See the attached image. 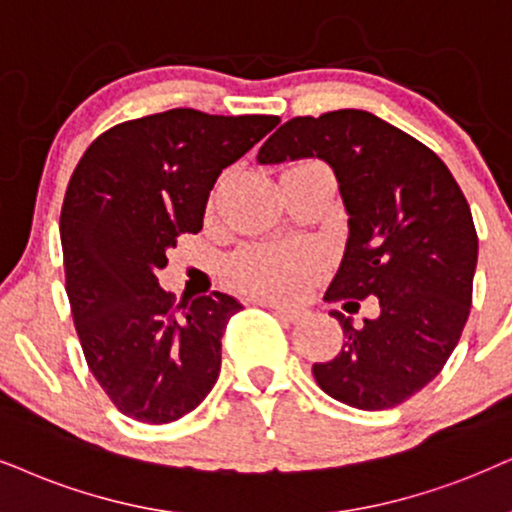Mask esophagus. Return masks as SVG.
<instances>
[{
	"label": "esophagus",
	"mask_w": 512,
	"mask_h": 512,
	"mask_svg": "<svg viewBox=\"0 0 512 512\" xmlns=\"http://www.w3.org/2000/svg\"><path fill=\"white\" fill-rule=\"evenodd\" d=\"M262 304H264V307L274 309V314H276V316H281L283 321L297 323V321H300L302 316H304L302 309H297V307H281V304H274V302H267V300H262Z\"/></svg>",
	"instance_id": "1"
}]
</instances>
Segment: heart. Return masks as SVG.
<instances>
[{
    "label": "heart",
    "mask_w": 512,
    "mask_h": 512,
    "mask_svg": "<svg viewBox=\"0 0 512 512\" xmlns=\"http://www.w3.org/2000/svg\"><path fill=\"white\" fill-rule=\"evenodd\" d=\"M321 167L319 163H304ZM314 252L297 245H252L231 260V271L252 293L264 297H288L300 290L314 274Z\"/></svg>",
    "instance_id": "1"
}]
</instances>
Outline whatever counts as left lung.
I'll use <instances>...</instances> for the list:
<instances>
[{
  "label": "left lung",
  "instance_id": "left-lung-1",
  "mask_svg": "<svg viewBox=\"0 0 512 512\" xmlns=\"http://www.w3.org/2000/svg\"><path fill=\"white\" fill-rule=\"evenodd\" d=\"M302 158L331 165L347 212L323 300L357 312L359 300L378 297L364 326L333 309L345 340L312 373L342 404L392 409L435 380L461 340L477 267L470 205L437 153L366 111L293 118L257 153L262 165Z\"/></svg>",
  "mask_w": 512,
  "mask_h": 512
}]
</instances>
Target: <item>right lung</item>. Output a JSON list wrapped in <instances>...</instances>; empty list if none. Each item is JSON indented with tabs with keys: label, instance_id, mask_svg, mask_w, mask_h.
I'll list each match as a JSON object with an SVG mask.
<instances>
[{
	"label": "right lung",
	"instance_id": "right-lung-1",
	"mask_svg": "<svg viewBox=\"0 0 512 512\" xmlns=\"http://www.w3.org/2000/svg\"><path fill=\"white\" fill-rule=\"evenodd\" d=\"M278 122L174 108L115 125L77 163L61 210L66 290L89 371L125 416L172 423L215 387L243 304L226 293L174 304L158 271L177 236L203 229L224 167Z\"/></svg>",
	"mask_w": 512,
	"mask_h": 512
}]
</instances>
